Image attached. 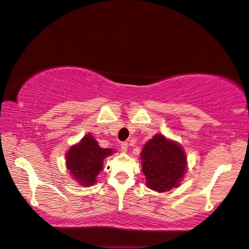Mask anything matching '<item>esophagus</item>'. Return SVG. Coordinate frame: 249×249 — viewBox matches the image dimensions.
Listing matches in <instances>:
<instances>
[{"mask_svg": "<svg viewBox=\"0 0 249 249\" xmlns=\"http://www.w3.org/2000/svg\"><path fill=\"white\" fill-rule=\"evenodd\" d=\"M127 148H128V145H127L126 142H123V143L121 144V150L123 152H126L127 151Z\"/></svg>", "mask_w": 249, "mask_h": 249, "instance_id": "obj_1", "label": "esophagus"}]
</instances>
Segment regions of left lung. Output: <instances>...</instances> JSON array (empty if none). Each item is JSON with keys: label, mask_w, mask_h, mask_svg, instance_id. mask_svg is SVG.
Wrapping results in <instances>:
<instances>
[{"label": "left lung", "mask_w": 249, "mask_h": 249, "mask_svg": "<svg viewBox=\"0 0 249 249\" xmlns=\"http://www.w3.org/2000/svg\"><path fill=\"white\" fill-rule=\"evenodd\" d=\"M140 159L145 185L157 192L178 188L188 170L182 145L159 133L143 145Z\"/></svg>", "instance_id": "obj_1"}]
</instances>
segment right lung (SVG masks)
<instances>
[{
    "label": "right lung",
    "instance_id": "1",
    "mask_svg": "<svg viewBox=\"0 0 249 249\" xmlns=\"http://www.w3.org/2000/svg\"><path fill=\"white\" fill-rule=\"evenodd\" d=\"M115 152L110 148H101L93 135L89 133L66 152V167L79 185L91 187L97 183L105 158Z\"/></svg>",
    "mask_w": 249,
    "mask_h": 249
}]
</instances>
